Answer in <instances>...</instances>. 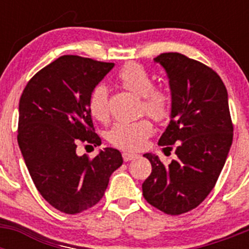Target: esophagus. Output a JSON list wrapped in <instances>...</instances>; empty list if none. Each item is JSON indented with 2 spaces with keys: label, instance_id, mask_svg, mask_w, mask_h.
Wrapping results in <instances>:
<instances>
[{
  "label": "esophagus",
  "instance_id": "esophagus-1",
  "mask_svg": "<svg viewBox=\"0 0 249 249\" xmlns=\"http://www.w3.org/2000/svg\"><path fill=\"white\" fill-rule=\"evenodd\" d=\"M122 157H123V160H124V162H128V160H136V158H138L140 156L136 155V153H131V152H123Z\"/></svg>",
  "mask_w": 249,
  "mask_h": 249
}]
</instances>
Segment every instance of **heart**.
<instances>
[{
	"label": "heart",
	"instance_id": "heart-1",
	"mask_svg": "<svg viewBox=\"0 0 249 249\" xmlns=\"http://www.w3.org/2000/svg\"><path fill=\"white\" fill-rule=\"evenodd\" d=\"M117 80L123 89L141 96V113L146 112L157 122L167 121L172 112V96L168 91L156 89L151 74L138 63L129 62L123 66L117 73ZM89 109L92 117L100 122L109 120L108 89L98 83L89 94ZM153 132V126L146 118L135 122L116 123L108 133V140L114 147L126 151H138L146 144Z\"/></svg>",
	"mask_w": 249,
	"mask_h": 249
}]
</instances>
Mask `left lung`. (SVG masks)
<instances>
[{"label":"left lung","mask_w":249,"mask_h":249,"mask_svg":"<svg viewBox=\"0 0 249 249\" xmlns=\"http://www.w3.org/2000/svg\"><path fill=\"white\" fill-rule=\"evenodd\" d=\"M166 70L172 92L171 121L158 144L176 160L164 166L158 156L143 155L152 173L142 184L151 206L171 215L190 212L213 190L232 146L233 123L226 86L212 68L178 52L155 58Z\"/></svg>","instance_id":"left-lung-1"}]
</instances>
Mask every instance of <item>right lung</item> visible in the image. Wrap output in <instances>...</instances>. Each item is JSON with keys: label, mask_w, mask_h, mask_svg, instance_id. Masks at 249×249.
<instances>
[{"label": "right lung", "mask_w": 249, "mask_h": 249, "mask_svg": "<svg viewBox=\"0 0 249 249\" xmlns=\"http://www.w3.org/2000/svg\"><path fill=\"white\" fill-rule=\"evenodd\" d=\"M114 63L66 54L37 72L18 106V141L37 191L56 210L76 214L98 203L112 173L122 166L118 149L94 158L76 153L80 142L100 146L89 94Z\"/></svg>", "instance_id": "1"}]
</instances>
